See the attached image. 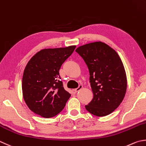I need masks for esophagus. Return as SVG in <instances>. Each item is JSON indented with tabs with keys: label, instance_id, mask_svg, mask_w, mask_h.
Listing matches in <instances>:
<instances>
[{
	"label": "esophagus",
	"instance_id": "1",
	"mask_svg": "<svg viewBox=\"0 0 146 146\" xmlns=\"http://www.w3.org/2000/svg\"><path fill=\"white\" fill-rule=\"evenodd\" d=\"M82 88V85H79V86L78 87V88H76V89H74V92H75V93H77V92H79V90H81Z\"/></svg>",
	"mask_w": 146,
	"mask_h": 146
}]
</instances>
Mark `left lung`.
I'll list each match as a JSON object with an SVG mask.
<instances>
[{"mask_svg": "<svg viewBox=\"0 0 146 146\" xmlns=\"http://www.w3.org/2000/svg\"><path fill=\"white\" fill-rule=\"evenodd\" d=\"M76 51L88 68L93 93L92 100L85 108L97 116L110 114L122 102L127 87L126 72L119 56L100 41L79 46Z\"/></svg>", "mask_w": 146, "mask_h": 146, "instance_id": "obj_1", "label": "left lung"}]
</instances>
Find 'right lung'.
<instances>
[{
  "label": "right lung",
  "mask_w": 146,
  "mask_h": 146,
  "mask_svg": "<svg viewBox=\"0 0 146 146\" xmlns=\"http://www.w3.org/2000/svg\"><path fill=\"white\" fill-rule=\"evenodd\" d=\"M76 46L44 49L33 56L25 68L22 78L24 100L32 112L49 118L59 114L70 94L60 81L59 70Z\"/></svg>",
  "instance_id": "obj_1"
}]
</instances>
